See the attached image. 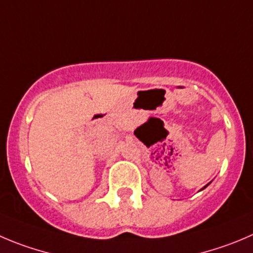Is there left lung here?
I'll list each match as a JSON object with an SVG mask.
<instances>
[{
    "mask_svg": "<svg viewBox=\"0 0 253 253\" xmlns=\"http://www.w3.org/2000/svg\"><path fill=\"white\" fill-rule=\"evenodd\" d=\"M206 186H208V185H206ZM206 186H204V187H203V189H205V187H206Z\"/></svg>",
    "mask_w": 253,
    "mask_h": 253,
    "instance_id": "8db88e82",
    "label": "left lung"
}]
</instances>
